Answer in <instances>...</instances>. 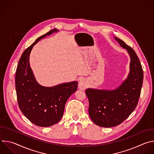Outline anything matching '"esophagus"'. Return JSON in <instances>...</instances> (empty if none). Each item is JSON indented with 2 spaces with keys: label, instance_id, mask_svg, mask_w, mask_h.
Masks as SVG:
<instances>
[{
  "label": "esophagus",
  "instance_id": "1",
  "mask_svg": "<svg viewBox=\"0 0 154 154\" xmlns=\"http://www.w3.org/2000/svg\"><path fill=\"white\" fill-rule=\"evenodd\" d=\"M86 82L85 81V80L82 79V80H80L79 83V88L81 90H84L86 89Z\"/></svg>",
  "mask_w": 154,
  "mask_h": 154
}]
</instances>
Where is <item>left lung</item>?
Returning <instances> with one entry per match:
<instances>
[{
  "mask_svg": "<svg viewBox=\"0 0 154 154\" xmlns=\"http://www.w3.org/2000/svg\"><path fill=\"white\" fill-rule=\"evenodd\" d=\"M115 39L130 56V71L127 79L113 91L88 88L85 91L89 100V115L94 123L103 127L119 125L134 112L143 82L142 66L136 52L121 39Z\"/></svg>",
  "mask_w": 154,
  "mask_h": 154,
  "instance_id": "left-lung-1",
  "label": "left lung"
}]
</instances>
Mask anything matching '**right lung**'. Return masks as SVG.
I'll list each match as a JSON object with an SVG mask.
<instances>
[{
  "instance_id": "1",
  "label": "right lung",
  "mask_w": 154,
  "mask_h": 154,
  "mask_svg": "<svg viewBox=\"0 0 154 154\" xmlns=\"http://www.w3.org/2000/svg\"><path fill=\"white\" fill-rule=\"evenodd\" d=\"M57 30L54 29L36 39L21 55L15 76V86L19 107L33 124L49 127L61 119L68 98L77 90L78 82L44 87L36 81L29 65V56L33 46L41 39Z\"/></svg>"
}]
</instances>
